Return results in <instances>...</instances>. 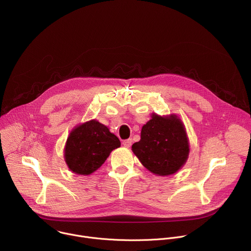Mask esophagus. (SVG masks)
<instances>
[{"label": "esophagus", "instance_id": "obj_1", "mask_svg": "<svg viewBox=\"0 0 251 251\" xmlns=\"http://www.w3.org/2000/svg\"><path fill=\"white\" fill-rule=\"evenodd\" d=\"M122 144H123L124 147L129 148V147L131 146V144H132V139H126V140H124V141L122 142Z\"/></svg>", "mask_w": 251, "mask_h": 251}]
</instances>
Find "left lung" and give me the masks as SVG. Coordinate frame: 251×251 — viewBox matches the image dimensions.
<instances>
[{
  "instance_id": "obj_1",
  "label": "left lung",
  "mask_w": 251,
  "mask_h": 251,
  "mask_svg": "<svg viewBox=\"0 0 251 251\" xmlns=\"http://www.w3.org/2000/svg\"><path fill=\"white\" fill-rule=\"evenodd\" d=\"M132 151L142 165L159 176H168L180 170L189 156L186 130L176 116L152 119L142 127L141 140L132 145Z\"/></svg>"
}]
</instances>
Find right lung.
I'll return each mask as SVG.
<instances>
[{"mask_svg": "<svg viewBox=\"0 0 251 251\" xmlns=\"http://www.w3.org/2000/svg\"><path fill=\"white\" fill-rule=\"evenodd\" d=\"M120 145L119 139L108 128L92 120L69 134L64 150L65 162L74 173L89 175L100 168L111 151Z\"/></svg>", "mask_w": 251, "mask_h": 251, "instance_id": "add662e5", "label": "right lung"}]
</instances>
